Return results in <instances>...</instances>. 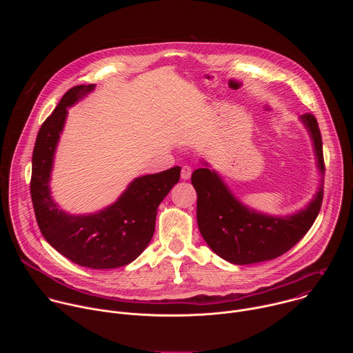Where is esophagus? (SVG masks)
Here are the masks:
<instances>
[{
  "instance_id": "obj_1",
  "label": "esophagus",
  "mask_w": 353,
  "mask_h": 353,
  "mask_svg": "<svg viewBox=\"0 0 353 353\" xmlns=\"http://www.w3.org/2000/svg\"><path fill=\"white\" fill-rule=\"evenodd\" d=\"M191 173H192L191 166L184 165V166L181 168V179H183V180H188V179L191 177Z\"/></svg>"
}]
</instances>
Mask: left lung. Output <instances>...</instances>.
Here are the masks:
<instances>
[{"instance_id": "obj_1", "label": "left lung", "mask_w": 353, "mask_h": 353, "mask_svg": "<svg viewBox=\"0 0 353 353\" xmlns=\"http://www.w3.org/2000/svg\"><path fill=\"white\" fill-rule=\"evenodd\" d=\"M314 141L317 163L324 177L323 141L312 113L301 116ZM196 191V222L207 244L223 260L244 265L274 260L290 250L314 223L323 203L324 180L309 207L292 216L275 218L241 205L216 173L210 169L192 172Z\"/></svg>"}]
</instances>
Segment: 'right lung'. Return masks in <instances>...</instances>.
<instances>
[{
    "label": "right lung",
    "instance_id": "obj_1",
    "mask_svg": "<svg viewBox=\"0 0 353 353\" xmlns=\"http://www.w3.org/2000/svg\"><path fill=\"white\" fill-rule=\"evenodd\" d=\"M92 89L93 85L71 88L41 124L33 148L30 195L39 229L50 245L81 267L109 270L130 264L146 248L158 207L179 181L180 168L135 179L116 204L97 214L75 216L59 210L48 188L54 149L67 106Z\"/></svg>",
    "mask_w": 353,
    "mask_h": 353
}]
</instances>
